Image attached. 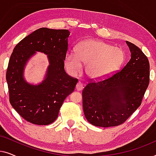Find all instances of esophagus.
I'll use <instances>...</instances> for the list:
<instances>
[{
  "instance_id": "esophagus-1",
  "label": "esophagus",
  "mask_w": 156,
  "mask_h": 156,
  "mask_svg": "<svg viewBox=\"0 0 156 156\" xmlns=\"http://www.w3.org/2000/svg\"><path fill=\"white\" fill-rule=\"evenodd\" d=\"M83 89V85L80 82H79L76 85V91H81Z\"/></svg>"
}]
</instances>
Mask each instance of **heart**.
<instances>
[{"label":"heart","mask_w":156,"mask_h":156,"mask_svg":"<svg viewBox=\"0 0 156 156\" xmlns=\"http://www.w3.org/2000/svg\"><path fill=\"white\" fill-rule=\"evenodd\" d=\"M124 61V53L119 48L95 40H87L79 44L74 53L66 54L64 63L67 71L76 74L86 65L85 72L89 78L99 80L109 76Z\"/></svg>","instance_id":"heart-1"}]
</instances>
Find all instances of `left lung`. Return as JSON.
I'll return each instance as SVG.
<instances>
[{
  "label": "left lung",
  "mask_w": 156,
  "mask_h": 156,
  "mask_svg": "<svg viewBox=\"0 0 156 156\" xmlns=\"http://www.w3.org/2000/svg\"><path fill=\"white\" fill-rule=\"evenodd\" d=\"M126 42L131 52L126 65L109 77L89 82L83 89L84 116L95 126L122 124L139 107L148 87V58L135 44Z\"/></svg>",
  "instance_id": "1"
}]
</instances>
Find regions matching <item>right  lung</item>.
Segmentation results:
<instances>
[{
  "label": "right lung",
  "instance_id": "right-lung-1",
  "mask_svg": "<svg viewBox=\"0 0 156 156\" xmlns=\"http://www.w3.org/2000/svg\"><path fill=\"white\" fill-rule=\"evenodd\" d=\"M68 30L42 27L15 47L6 72L10 102L23 119L33 124L48 125L56 120L65 98L74 91L78 80L67 74L64 60L67 51ZM37 51L48 55L49 65L44 80L27 83L24 67Z\"/></svg>",
  "mask_w": 156,
  "mask_h": 156
}]
</instances>
